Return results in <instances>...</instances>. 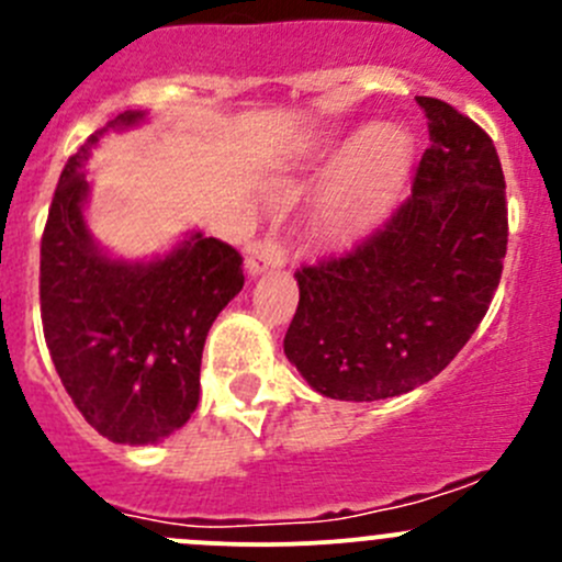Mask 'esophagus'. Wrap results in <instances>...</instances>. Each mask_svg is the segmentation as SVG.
I'll use <instances>...</instances> for the list:
<instances>
[{"label":"esophagus","instance_id":"1","mask_svg":"<svg viewBox=\"0 0 562 562\" xmlns=\"http://www.w3.org/2000/svg\"><path fill=\"white\" fill-rule=\"evenodd\" d=\"M288 260V249L277 234H266L263 239L252 241L247 249V271L249 274H263L269 269H280Z\"/></svg>","mask_w":562,"mask_h":562}]
</instances>
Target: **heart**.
Returning <instances> with one entry per match:
<instances>
[{"label": "heart", "mask_w": 562, "mask_h": 562, "mask_svg": "<svg viewBox=\"0 0 562 562\" xmlns=\"http://www.w3.org/2000/svg\"><path fill=\"white\" fill-rule=\"evenodd\" d=\"M411 144L394 127L364 130L348 146L328 195V228L353 236L370 228L394 201L407 173Z\"/></svg>", "instance_id": "b5f03b06"}]
</instances>
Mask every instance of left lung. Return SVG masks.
Returning <instances> with one entry per match:
<instances>
[{
    "label": "left lung",
    "mask_w": 562,
    "mask_h": 562,
    "mask_svg": "<svg viewBox=\"0 0 562 562\" xmlns=\"http://www.w3.org/2000/svg\"><path fill=\"white\" fill-rule=\"evenodd\" d=\"M416 100L429 149L411 198L350 252L296 271L285 356L331 400H389L440 375L503 274L508 206L495 144L454 105Z\"/></svg>",
    "instance_id": "8db88e82"
}]
</instances>
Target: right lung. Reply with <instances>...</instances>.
Masks as SVG:
<instances>
[{
  "label": "right lung",
  "instance_id": "1",
  "mask_svg": "<svg viewBox=\"0 0 562 562\" xmlns=\"http://www.w3.org/2000/svg\"><path fill=\"white\" fill-rule=\"evenodd\" d=\"M144 113H119L67 160L40 241V313L59 381L113 443L168 438L198 407L201 356L214 317L241 291V255L190 231L149 263L94 245L83 220L92 146Z\"/></svg>",
  "mask_w": 562,
  "mask_h": 562
}]
</instances>
